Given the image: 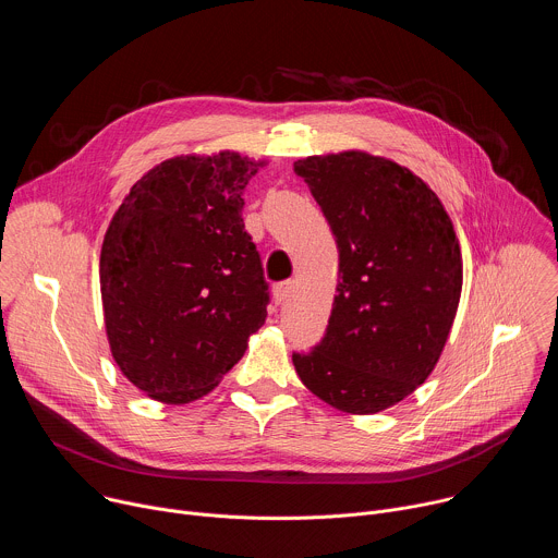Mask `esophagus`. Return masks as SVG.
<instances>
[{
  "label": "esophagus",
  "mask_w": 558,
  "mask_h": 558,
  "mask_svg": "<svg viewBox=\"0 0 558 558\" xmlns=\"http://www.w3.org/2000/svg\"><path fill=\"white\" fill-rule=\"evenodd\" d=\"M291 287H293L291 280L276 284V287H274V302H276V304H284V302L289 300V295H291Z\"/></svg>",
  "instance_id": "esophagus-1"
}]
</instances>
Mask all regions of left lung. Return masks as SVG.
<instances>
[{
	"mask_svg": "<svg viewBox=\"0 0 558 558\" xmlns=\"http://www.w3.org/2000/svg\"><path fill=\"white\" fill-rule=\"evenodd\" d=\"M293 170L340 252L329 327L293 353L295 373L344 413H379L424 384L448 340L463 278L452 222L420 177L366 151L308 156Z\"/></svg>",
	"mask_w": 558,
	"mask_h": 558,
	"instance_id": "8db88e82",
	"label": "left lung"
}]
</instances>
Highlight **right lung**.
<instances>
[{"mask_svg":"<svg viewBox=\"0 0 558 558\" xmlns=\"http://www.w3.org/2000/svg\"><path fill=\"white\" fill-rule=\"evenodd\" d=\"M260 166L238 151L168 158L132 185L106 231L110 351L151 400L207 395L265 325L269 284L243 222Z\"/></svg>","mask_w":558,"mask_h":558,"instance_id":"add662e5","label":"right lung"}]
</instances>
